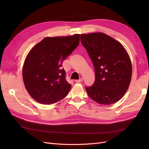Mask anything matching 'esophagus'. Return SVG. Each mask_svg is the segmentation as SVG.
<instances>
[{"mask_svg": "<svg viewBox=\"0 0 149 149\" xmlns=\"http://www.w3.org/2000/svg\"><path fill=\"white\" fill-rule=\"evenodd\" d=\"M83 81V78H79V79L75 80V82H76V83H80V82H82Z\"/></svg>", "mask_w": 149, "mask_h": 149, "instance_id": "34e87169", "label": "esophagus"}]
</instances>
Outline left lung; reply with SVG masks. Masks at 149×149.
Masks as SVG:
<instances>
[{
  "label": "left lung",
  "mask_w": 149,
  "mask_h": 149,
  "mask_svg": "<svg viewBox=\"0 0 149 149\" xmlns=\"http://www.w3.org/2000/svg\"><path fill=\"white\" fill-rule=\"evenodd\" d=\"M95 71V81L86 90L93 101L104 105L118 102L129 86L132 65L124 47L103 33L81 35Z\"/></svg>",
  "instance_id": "8db88e82"
}]
</instances>
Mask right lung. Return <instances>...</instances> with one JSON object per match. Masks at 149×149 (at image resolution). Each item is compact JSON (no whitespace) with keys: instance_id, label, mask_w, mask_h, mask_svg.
Returning a JSON list of instances; mask_svg holds the SVG:
<instances>
[{"instance_id":"obj_1","label":"right lung","mask_w":149,"mask_h":149,"mask_svg":"<svg viewBox=\"0 0 149 149\" xmlns=\"http://www.w3.org/2000/svg\"><path fill=\"white\" fill-rule=\"evenodd\" d=\"M79 35L46 37L31 49L23 68L25 86L39 103L51 104L65 98L71 89L62 63L78 46Z\"/></svg>"}]
</instances>
